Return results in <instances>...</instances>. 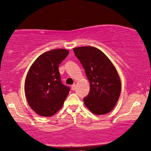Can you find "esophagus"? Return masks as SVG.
<instances>
[{"label":"esophagus","mask_w":151,"mask_h":151,"mask_svg":"<svg viewBox=\"0 0 151 151\" xmlns=\"http://www.w3.org/2000/svg\"><path fill=\"white\" fill-rule=\"evenodd\" d=\"M76 84H73V85H72V86H71V89H72V90H73V91H74V90H75V89H76Z\"/></svg>","instance_id":"1"}]
</instances>
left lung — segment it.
<instances>
[{"mask_svg": "<svg viewBox=\"0 0 151 151\" xmlns=\"http://www.w3.org/2000/svg\"><path fill=\"white\" fill-rule=\"evenodd\" d=\"M83 66L90 83V92L84 103L95 115H104L114 108L120 96V78L110 59L94 47L73 49Z\"/></svg>", "mask_w": 151, "mask_h": 151, "instance_id": "1", "label": "left lung"}]
</instances>
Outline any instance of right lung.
Masks as SVG:
<instances>
[{"label": "right lung", "instance_id": "1", "mask_svg": "<svg viewBox=\"0 0 151 151\" xmlns=\"http://www.w3.org/2000/svg\"><path fill=\"white\" fill-rule=\"evenodd\" d=\"M69 50L53 49L37 58L29 69L24 82V93L29 106L42 117H51L63 106L69 88L61 82L59 65Z\"/></svg>", "mask_w": 151, "mask_h": 151}]
</instances>
